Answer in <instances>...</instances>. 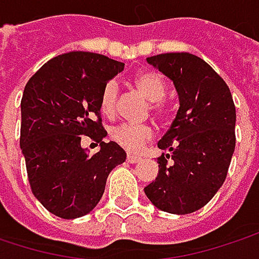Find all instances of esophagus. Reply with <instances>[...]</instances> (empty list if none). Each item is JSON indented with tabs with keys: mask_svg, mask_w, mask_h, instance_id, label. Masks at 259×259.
<instances>
[{
	"mask_svg": "<svg viewBox=\"0 0 259 259\" xmlns=\"http://www.w3.org/2000/svg\"><path fill=\"white\" fill-rule=\"evenodd\" d=\"M141 160H142V157H141V155H133V154H127V162H130V164L139 162Z\"/></svg>",
	"mask_w": 259,
	"mask_h": 259,
	"instance_id": "esophagus-1",
	"label": "esophagus"
}]
</instances>
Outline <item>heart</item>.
Listing matches in <instances>:
<instances>
[{"label": "heart", "instance_id": "obj_1", "mask_svg": "<svg viewBox=\"0 0 259 259\" xmlns=\"http://www.w3.org/2000/svg\"><path fill=\"white\" fill-rule=\"evenodd\" d=\"M135 86L145 98L149 102H152V110L155 111V114H164L165 110L161 101L165 97L167 86L158 73L151 71V70L139 73L135 77ZM117 98H118V86L111 80L104 86L101 97H99V108L105 117L115 115ZM152 135H154V130L149 124H129V123L118 124L110 132V138L115 144L129 152L142 151V148L152 138Z\"/></svg>", "mask_w": 259, "mask_h": 259}]
</instances>
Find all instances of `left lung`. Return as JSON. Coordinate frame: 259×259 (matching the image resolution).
<instances>
[{
	"label": "left lung",
	"instance_id": "obj_1",
	"mask_svg": "<svg viewBox=\"0 0 259 259\" xmlns=\"http://www.w3.org/2000/svg\"><path fill=\"white\" fill-rule=\"evenodd\" d=\"M146 61L173 80L180 107L158 142L168 154L158 158V176L145 195L161 211L190 214L226 180L236 145L233 98L214 69L193 54H160Z\"/></svg>",
	"mask_w": 259,
	"mask_h": 259
}]
</instances>
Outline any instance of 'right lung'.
Segmentation results:
<instances>
[{
  "label": "right lung",
  "instance_id": "add662e5",
  "mask_svg": "<svg viewBox=\"0 0 259 259\" xmlns=\"http://www.w3.org/2000/svg\"><path fill=\"white\" fill-rule=\"evenodd\" d=\"M124 63L71 51L51 58L30 77L22 98L20 148L35 198L51 214L71 220L89 214L102 198L107 177L126 161L115 142H102L99 97ZM89 136L101 148L89 156Z\"/></svg>",
  "mask_w": 259,
  "mask_h": 259
}]
</instances>
